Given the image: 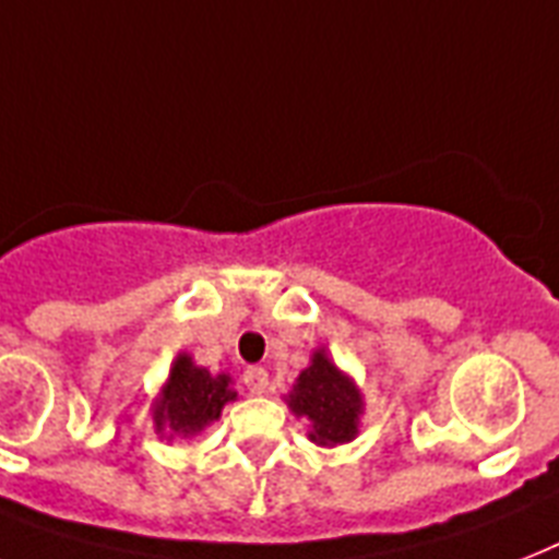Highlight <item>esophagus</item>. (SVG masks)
Masks as SVG:
<instances>
[{"label": "esophagus", "instance_id": "esophagus-1", "mask_svg": "<svg viewBox=\"0 0 559 559\" xmlns=\"http://www.w3.org/2000/svg\"><path fill=\"white\" fill-rule=\"evenodd\" d=\"M243 384H247V390L252 396H261V393H266V388H270V376H266L264 367H249L247 373H243Z\"/></svg>", "mask_w": 559, "mask_h": 559}]
</instances>
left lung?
<instances>
[{"label":"left lung","instance_id":"8db88e82","mask_svg":"<svg viewBox=\"0 0 559 559\" xmlns=\"http://www.w3.org/2000/svg\"><path fill=\"white\" fill-rule=\"evenodd\" d=\"M289 407L312 421V442L342 444L356 437L361 396L350 379L338 373V367L319 350L312 365L298 376V384L289 393Z\"/></svg>","mask_w":559,"mask_h":559}]
</instances>
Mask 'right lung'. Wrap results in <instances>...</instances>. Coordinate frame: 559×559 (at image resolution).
<instances>
[{
	"label": "right lung",
	"mask_w": 559,
	"mask_h": 559,
	"mask_svg": "<svg viewBox=\"0 0 559 559\" xmlns=\"http://www.w3.org/2000/svg\"><path fill=\"white\" fill-rule=\"evenodd\" d=\"M233 399L229 376H212L203 367H194L189 356H177L160 405L154 407V425L157 430H175L180 437H189L215 421L221 407Z\"/></svg>",
	"instance_id": "add662e5"
}]
</instances>
